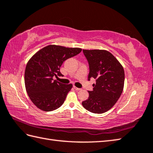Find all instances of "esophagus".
Wrapping results in <instances>:
<instances>
[{
	"label": "esophagus",
	"mask_w": 153,
	"mask_h": 153,
	"mask_svg": "<svg viewBox=\"0 0 153 153\" xmlns=\"http://www.w3.org/2000/svg\"><path fill=\"white\" fill-rule=\"evenodd\" d=\"M74 88L76 89V90H77V91H79V90H81V89L80 88H76V86H74Z\"/></svg>",
	"instance_id": "34e87169"
}]
</instances>
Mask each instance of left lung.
I'll use <instances>...</instances> for the list:
<instances>
[{
    "mask_svg": "<svg viewBox=\"0 0 153 153\" xmlns=\"http://www.w3.org/2000/svg\"><path fill=\"white\" fill-rule=\"evenodd\" d=\"M88 62V80L95 79L93 91L82 103L83 107L94 113H103L116 103L123 90V68L112 53L103 50H83Z\"/></svg>",
    "mask_w": 153,
    "mask_h": 153,
    "instance_id": "8db88e82",
    "label": "left lung"
}]
</instances>
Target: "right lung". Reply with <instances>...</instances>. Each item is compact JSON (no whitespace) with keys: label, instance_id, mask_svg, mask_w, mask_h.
I'll return each instance as SVG.
<instances>
[{"label":"right lung","instance_id":"1","mask_svg":"<svg viewBox=\"0 0 153 153\" xmlns=\"http://www.w3.org/2000/svg\"><path fill=\"white\" fill-rule=\"evenodd\" d=\"M82 49L49 45L39 50L27 63L25 83L28 96L38 108L52 111L64 103L72 84L65 85L53 78L61 76L63 62L76 56Z\"/></svg>","mask_w":153,"mask_h":153}]
</instances>
